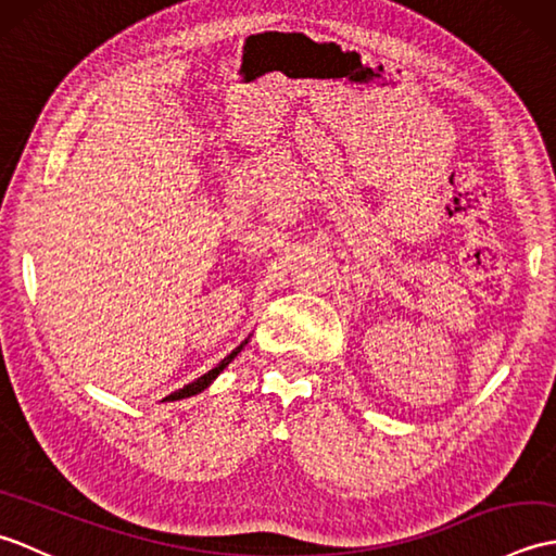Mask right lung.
I'll return each instance as SVG.
<instances>
[{
	"mask_svg": "<svg viewBox=\"0 0 556 556\" xmlns=\"http://www.w3.org/2000/svg\"><path fill=\"white\" fill-rule=\"evenodd\" d=\"M248 339H251V337H248ZM248 339H243L241 341V344L239 346H236L231 353H229V356L227 358H224V361H219L217 365H215V368H212V370H207L205 375H200L198 377V380H193L191 384H186L184 389H176V392L174 394H169V396H164L162 401H181V399H188V396H195V394H200V392H205V389L212 384V382H215L217 380V375L224 370V368H227V365L236 358V356H239V353H241V349L248 344Z\"/></svg>",
	"mask_w": 556,
	"mask_h": 556,
	"instance_id": "right-lung-1",
	"label": "right lung"
}]
</instances>
